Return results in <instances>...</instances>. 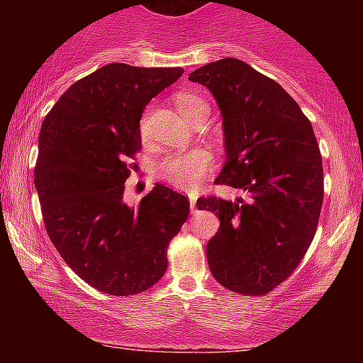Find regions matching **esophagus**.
<instances>
[{
    "label": "esophagus",
    "mask_w": 363,
    "mask_h": 363,
    "mask_svg": "<svg viewBox=\"0 0 363 363\" xmlns=\"http://www.w3.org/2000/svg\"><path fill=\"white\" fill-rule=\"evenodd\" d=\"M196 199H198V196L191 193V194H189V206H191V211L196 210Z\"/></svg>",
    "instance_id": "1"
}]
</instances>
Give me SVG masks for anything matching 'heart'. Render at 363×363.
Returning <instances> with one entry per match:
<instances>
[{
  "label": "heart",
  "mask_w": 363,
  "mask_h": 363,
  "mask_svg": "<svg viewBox=\"0 0 363 363\" xmlns=\"http://www.w3.org/2000/svg\"><path fill=\"white\" fill-rule=\"evenodd\" d=\"M177 109L181 114L189 121L196 116L208 111V106L199 95L191 94V91H182L176 97ZM141 133H147V119L141 121ZM213 167V157L206 150H193V152L172 153L162 158L157 165L158 179L165 184L176 187V189H196L201 181L210 174Z\"/></svg>",
  "instance_id": "1"
}]
</instances>
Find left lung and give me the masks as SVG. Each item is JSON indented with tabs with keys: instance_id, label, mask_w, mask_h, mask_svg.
<instances>
[{
	"instance_id": "obj_1",
	"label": "left lung",
	"mask_w": 363,
	"mask_h": 363,
	"mask_svg": "<svg viewBox=\"0 0 363 363\" xmlns=\"http://www.w3.org/2000/svg\"><path fill=\"white\" fill-rule=\"evenodd\" d=\"M218 104L225 164L216 177L247 193L199 198L215 211L218 232L206 257L215 280L244 295L268 294L290 277L315 234L323 205V158L309 119L272 78L225 57L189 74Z\"/></svg>"
}]
</instances>
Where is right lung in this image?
Here are the masks:
<instances>
[{
	"label": "right lung",
	"instance_id": "right-lung-1",
	"mask_svg": "<svg viewBox=\"0 0 363 363\" xmlns=\"http://www.w3.org/2000/svg\"><path fill=\"white\" fill-rule=\"evenodd\" d=\"M182 73L111 62L73 83L40 128L34 182L45 230L66 264L104 294L155 285L189 215L186 196L158 182L136 208L124 201L145 107Z\"/></svg>",
	"mask_w": 363,
	"mask_h": 363
}]
</instances>
